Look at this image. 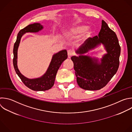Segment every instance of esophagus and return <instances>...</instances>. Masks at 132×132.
<instances>
[{
	"label": "esophagus",
	"instance_id": "obj_1",
	"mask_svg": "<svg viewBox=\"0 0 132 132\" xmlns=\"http://www.w3.org/2000/svg\"><path fill=\"white\" fill-rule=\"evenodd\" d=\"M67 53H68V57H69V58H70V57L73 55V54H74V51H73V50H68Z\"/></svg>",
	"mask_w": 132,
	"mask_h": 132
}]
</instances>
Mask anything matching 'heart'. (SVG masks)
I'll return each instance as SVG.
<instances>
[{"label":"heart","mask_w":132,"mask_h":132,"mask_svg":"<svg viewBox=\"0 0 132 132\" xmlns=\"http://www.w3.org/2000/svg\"><path fill=\"white\" fill-rule=\"evenodd\" d=\"M84 31L83 38H85L88 37L91 32V29L89 27H86L85 26L81 25H77L72 27L70 31L67 33L66 36L69 38L73 37L76 35H78Z\"/></svg>","instance_id":"heart-1"}]
</instances>
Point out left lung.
Masks as SVG:
<instances>
[{"label":"left lung","instance_id":"obj_1","mask_svg":"<svg viewBox=\"0 0 132 132\" xmlns=\"http://www.w3.org/2000/svg\"><path fill=\"white\" fill-rule=\"evenodd\" d=\"M101 43L105 46L107 54L104 56L101 64L98 63L97 59L87 56L71 57L77 83L84 90L94 91L102 89L118 69L121 47L116 33L104 20L98 36L86 39L82 47L76 52L80 54L86 53Z\"/></svg>","mask_w":132,"mask_h":132}]
</instances>
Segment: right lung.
I'll list each match as a JSON object with an SVG mask.
<instances>
[{
  "mask_svg": "<svg viewBox=\"0 0 132 132\" xmlns=\"http://www.w3.org/2000/svg\"><path fill=\"white\" fill-rule=\"evenodd\" d=\"M42 28L43 27L40 23H34L28 25L23 29H22L18 34L13 48V64L16 73L27 87L32 90L37 91H44L51 88L54 85L57 70L62 63L68 57L66 50L61 51L54 55L46 73L40 78L29 79L21 73L17 66V52L21 38L23 35L26 32H35Z\"/></svg>",
  "mask_w": 132,
  "mask_h": 132,
  "instance_id": "add662e5",
  "label": "right lung"
}]
</instances>
